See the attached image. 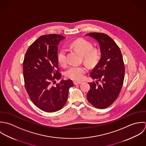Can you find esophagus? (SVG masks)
Instances as JSON below:
<instances>
[{
  "label": "esophagus",
  "mask_w": 146,
  "mask_h": 146,
  "mask_svg": "<svg viewBox=\"0 0 146 146\" xmlns=\"http://www.w3.org/2000/svg\"><path fill=\"white\" fill-rule=\"evenodd\" d=\"M82 82L81 81H73V84H74V85H80L81 84Z\"/></svg>",
  "instance_id": "1"
}]
</instances>
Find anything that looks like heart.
<instances>
[{
	"instance_id": "heart-1",
	"label": "heart",
	"mask_w": 146,
	"mask_h": 146,
	"mask_svg": "<svg viewBox=\"0 0 146 146\" xmlns=\"http://www.w3.org/2000/svg\"><path fill=\"white\" fill-rule=\"evenodd\" d=\"M70 46L82 55L84 61L88 65L92 66L98 63L100 59V54L98 50L93 48L91 43L84 38H80L73 41ZM67 50L61 48L58 54V63L61 66H65L67 64ZM87 69L84 66H72L66 71L68 77L75 80H81L84 77Z\"/></svg>"
}]
</instances>
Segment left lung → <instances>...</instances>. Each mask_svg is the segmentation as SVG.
Wrapping results in <instances>:
<instances>
[{
    "instance_id": "8db88e82",
    "label": "left lung",
    "mask_w": 146,
    "mask_h": 146,
    "mask_svg": "<svg viewBox=\"0 0 146 146\" xmlns=\"http://www.w3.org/2000/svg\"><path fill=\"white\" fill-rule=\"evenodd\" d=\"M98 41L101 57L90 73V77L100 81L89 83L88 101L94 107L104 109L110 106L117 98L123 85L125 66L121 52L115 41L104 33H91L85 35Z\"/></svg>"
}]
</instances>
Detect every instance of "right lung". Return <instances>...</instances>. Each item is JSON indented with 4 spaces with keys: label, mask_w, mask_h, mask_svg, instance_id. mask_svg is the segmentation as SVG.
Listing matches in <instances>:
<instances>
[{
    "label": "right lung",
    "mask_w": 146,
    "mask_h": 146,
    "mask_svg": "<svg viewBox=\"0 0 146 146\" xmlns=\"http://www.w3.org/2000/svg\"><path fill=\"white\" fill-rule=\"evenodd\" d=\"M65 37L58 34L39 37L28 48L23 62L25 86L33 103L46 112H55L65 104L72 80L61 79L58 60V46Z\"/></svg>",
    "instance_id": "add662e5"
}]
</instances>
